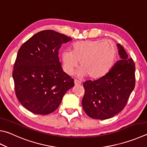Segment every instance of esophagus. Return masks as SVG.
<instances>
[{
    "label": "esophagus",
    "instance_id": "34e87169",
    "mask_svg": "<svg viewBox=\"0 0 147 147\" xmlns=\"http://www.w3.org/2000/svg\"><path fill=\"white\" fill-rule=\"evenodd\" d=\"M81 84H82V82L80 80H76V79L74 80V84H75V85H81Z\"/></svg>",
    "mask_w": 147,
    "mask_h": 147
}]
</instances>
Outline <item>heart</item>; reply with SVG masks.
Returning <instances> with one entry per match:
<instances>
[{
    "mask_svg": "<svg viewBox=\"0 0 147 147\" xmlns=\"http://www.w3.org/2000/svg\"><path fill=\"white\" fill-rule=\"evenodd\" d=\"M117 49L110 40H87L76 42L72 51H64L62 54L63 69L67 74L73 73L78 65L80 73L90 78L99 79L106 75L115 63Z\"/></svg>",
    "mask_w": 147,
    "mask_h": 147,
    "instance_id": "obj_1",
    "label": "heart"
}]
</instances>
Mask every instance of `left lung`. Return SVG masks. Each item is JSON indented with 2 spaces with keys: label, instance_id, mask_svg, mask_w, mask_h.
<instances>
[{
  "label": "left lung",
  "instance_id": "left-lung-1",
  "mask_svg": "<svg viewBox=\"0 0 147 147\" xmlns=\"http://www.w3.org/2000/svg\"><path fill=\"white\" fill-rule=\"evenodd\" d=\"M117 46L121 59L102 78L83 84L82 107L91 118L106 119L120 113L135 87V63L121 45Z\"/></svg>",
  "mask_w": 147,
  "mask_h": 147
}]
</instances>
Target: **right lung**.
Returning a JSON list of instances; mask_svg holds the SVG:
<instances>
[{
	"instance_id": "obj_1",
	"label": "right lung",
	"mask_w": 147,
	"mask_h": 147,
	"mask_svg": "<svg viewBox=\"0 0 147 147\" xmlns=\"http://www.w3.org/2000/svg\"><path fill=\"white\" fill-rule=\"evenodd\" d=\"M71 40L57 31L44 30L31 36L18 50L13 71L15 94L31 113H53L74 85L73 78L63 72L58 58L62 44Z\"/></svg>"
}]
</instances>
